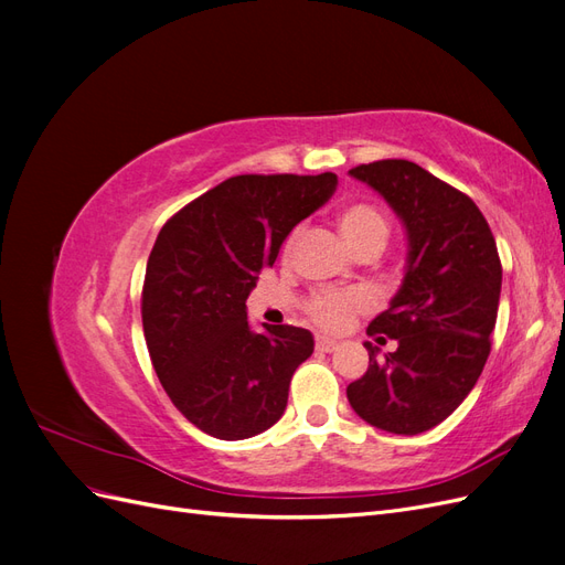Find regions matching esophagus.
I'll use <instances>...</instances> for the list:
<instances>
[{"label": "esophagus", "mask_w": 565, "mask_h": 565, "mask_svg": "<svg viewBox=\"0 0 565 565\" xmlns=\"http://www.w3.org/2000/svg\"><path fill=\"white\" fill-rule=\"evenodd\" d=\"M337 347H339V344H337L334 339H330V337H316V349H318V351L332 353Z\"/></svg>", "instance_id": "34e87169"}]
</instances>
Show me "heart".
<instances>
[{
  "mask_svg": "<svg viewBox=\"0 0 565 565\" xmlns=\"http://www.w3.org/2000/svg\"><path fill=\"white\" fill-rule=\"evenodd\" d=\"M337 226L353 254L370 247L382 252L388 241V221L370 202L347 204L337 216ZM295 241L297 233L287 237L282 262H289V256H292ZM372 306V297L363 289H320L303 301V316L324 332H344L358 316L367 313Z\"/></svg>",
  "mask_w": 565,
  "mask_h": 565,
  "instance_id": "b5f03b06",
  "label": "heart"
}]
</instances>
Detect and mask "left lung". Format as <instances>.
<instances>
[{
	"label": "left lung",
	"instance_id": "obj_1",
	"mask_svg": "<svg viewBox=\"0 0 565 565\" xmlns=\"http://www.w3.org/2000/svg\"><path fill=\"white\" fill-rule=\"evenodd\" d=\"M380 191L407 231V270L367 334L398 349L380 355L367 341V372L349 384L351 407L388 434L415 436L450 417L490 355L502 262L476 202L409 160L353 167Z\"/></svg>",
	"mask_w": 565,
	"mask_h": 565
}]
</instances>
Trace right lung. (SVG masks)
Wrapping results in <instances>:
<instances>
[{"label":"right lung","mask_w":565,"mask_h":565,"mask_svg":"<svg viewBox=\"0 0 565 565\" xmlns=\"http://www.w3.org/2000/svg\"><path fill=\"white\" fill-rule=\"evenodd\" d=\"M334 188L332 172L231 177L162 226L143 278V334L167 396L200 431L243 440L282 417L313 337L292 324L254 334L245 301Z\"/></svg>","instance_id":"right-lung-1"}]
</instances>
